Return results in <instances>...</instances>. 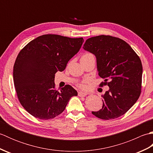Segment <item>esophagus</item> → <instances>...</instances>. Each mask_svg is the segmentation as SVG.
Wrapping results in <instances>:
<instances>
[{
    "label": "esophagus",
    "instance_id": "esophagus-1",
    "mask_svg": "<svg viewBox=\"0 0 153 153\" xmlns=\"http://www.w3.org/2000/svg\"><path fill=\"white\" fill-rule=\"evenodd\" d=\"M87 95V93L83 92V91H79L78 92V96L79 97H85Z\"/></svg>",
    "mask_w": 153,
    "mask_h": 153
}]
</instances>
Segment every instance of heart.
<instances>
[{
    "label": "heart",
    "mask_w": 153,
    "mask_h": 153,
    "mask_svg": "<svg viewBox=\"0 0 153 153\" xmlns=\"http://www.w3.org/2000/svg\"><path fill=\"white\" fill-rule=\"evenodd\" d=\"M91 58H94V56L91 53H85L83 55H82V56L81 57V60H87V59H91ZM95 59V58H94ZM80 87H84L85 85H83V84H80Z\"/></svg>",
    "instance_id": "obj_1"
}]
</instances>
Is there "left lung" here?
<instances>
[{
  "label": "left lung",
  "mask_w": 153,
  "mask_h": 153,
  "mask_svg": "<svg viewBox=\"0 0 153 153\" xmlns=\"http://www.w3.org/2000/svg\"><path fill=\"white\" fill-rule=\"evenodd\" d=\"M83 48L96 57L99 75L105 79L100 85L109 87L102 95V108L92 114L102 120L123 115L140 96L143 74L140 58L126 41L110 35L91 37Z\"/></svg>",
  "instance_id": "8db88e82"
}]
</instances>
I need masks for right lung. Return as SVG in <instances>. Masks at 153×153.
<instances>
[{
  "instance_id": "1",
  "label": "right lung",
  "mask_w": 153,
  "mask_h": 153,
  "mask_svg": "<svg viewBox=\"0 0 153 153\" xmlns=\"http://www.w3.org/2000/svg\"><path fill=\"white\" fill-rule=\"evenodd\" d=\"M84 40L58 35H43L19 52L13 77L16 93L25 110L41 120L54 118L66 108L77 92L70 85L55 89L54 77L62 71L82 47Z\"/></svg>"
}]
</instances>
